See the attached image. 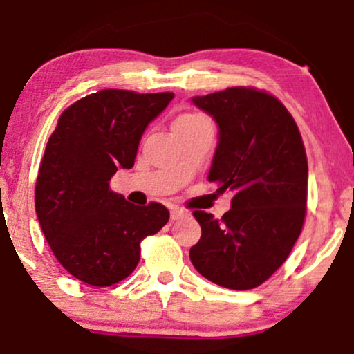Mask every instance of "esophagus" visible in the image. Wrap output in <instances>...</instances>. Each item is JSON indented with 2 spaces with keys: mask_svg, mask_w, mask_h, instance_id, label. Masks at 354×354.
<instances>
[{
  "mask_svg": "<svg viewBox=\"0 0 354 354\" xmlns=\"http://www.w3.org/2000/svg\"><path fill=\"white\" fill-rule=\"evenodd\" d=\"M186 211L185 209H181V208H171V219L174 221V219H181V218H185L186 216Z\"/></svg>",
  "mask_w": 354,
  "mask_h": 354,
  "instance_id": "esophagus-1",
  "label": "esophagus"
}]
</instances>
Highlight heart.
Instances as JSON below:
<instances>
[{"instance_id":"heart-1","label":"heart","mask_w":354,"mask_h":354,"mask_svg":"<svg viewBox=\"0 0 354 354\" xmlns=\"http://www.w3.org/2000/svg\"><path fill=\"white\" fill-rule=\"evenodd\" d=\"M206 120L205 116L198 115V113H186V115H181L178 116L176 120H174L173 123V128H180V126H193V124H200V123H205Z\"/></svg>"}]
</instances>
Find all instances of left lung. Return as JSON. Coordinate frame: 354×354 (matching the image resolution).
Returning <instances> with one entry per match:
<instances>
[{
    "label": "left lung",
    "mask_w": 354,
    "mask_h": 354,
    "mask_svg": "<svg viewBox=\"0 0 354 354\" xmlns=\"http://www.w3.org/2000/svg\"><path fill=\"white\" fill-rule=\"evenodd\" d=\"M193 103L218 123L208 180L233 200L221 219L193 211L201 238L189 259L211 283L253 290L286 261L303 230L308 160L301 133L281 101L263 89L226 88Z\"/></svg>",
    "instance_id": "1"
}]
</instances>
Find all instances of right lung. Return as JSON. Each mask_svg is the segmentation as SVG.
<instances>
[{"label":"right lung","instance_id":"right-lung-1","mask_svg":"<svg viewBox=\"0 0 354 354\" xmlns=\"http://www.w3.org/2000/svg\"><path fill=\"white\" fill-rule=\"evenodd\" d=\"M173 98L101 89L61 113L39 165L35 208L53 254L80 281L104 288L128 278L141 241L168 223L161 203L131 205L109 181L133 168L146 126Z\"/></svg>","mask_w":354,"mask_h":354}]
</instances>
